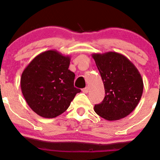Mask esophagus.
<instances>
[{"label":"esophagus","mask_w":160,"mask_h":160,"mask_svg":"<svg viewBox=\"0 0 160 160\" xmlns=\"http://www.w3.org/2000/svg\"><path fill=\"white\" fill-rule=\"evenodd\" d=\"M82 92L84 93H85V94H87V93H88V92H89V87H85V88H84L82 89Z\"/></svg>","instance_id":"1"}]
</instances>
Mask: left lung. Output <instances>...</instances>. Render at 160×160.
I'll return each mask as SVG.
<instances>
[{
    "label": "left lung",
    "mask_w": 160,
    "mask_h": 160,
    "mask_svg": "<svg viewBox=\"0 0 160 160\" xmlns=\"http://www.w3.org/2000/svg\"><path fill=\"white\" fill-rule=\"evenodd\" d=\"M101 76L105 98L95 113L108 121L126 117L136 108L143 90V78L134 64L115 52L92 54Z\"/></svg>",
    "instance_id": "8db88e82"
}]
</instances>
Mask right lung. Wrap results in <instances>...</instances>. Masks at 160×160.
I'll use <instances>...</instances> for the list:
<instances>
[{"label": "right lung", "mask_w": 160, "mask_h": 160, "mask_svg": "<svg viewBox=\"0 0 160 160\" xmlns=\"http://www.w3.org/2000/svg\"><path fill=\"white\" fill-rule=\"evenodd\" d=\"M71 57L48 50L33 58L22 73L20 86L30 108L41 117L54 118L68 108L81 89L68 69Z\"/></svg>", "instance_id": "add662e5"}]
</instances>
